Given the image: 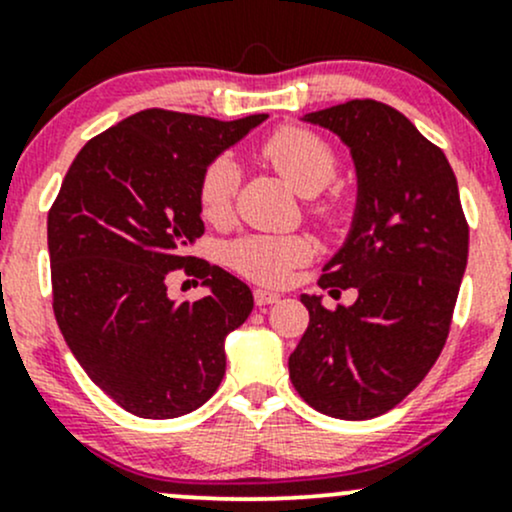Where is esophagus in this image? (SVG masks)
<instances>
[{
    "label": "esophagus",
    "mask_w": 512,
    "mask_h": 512,
    "mask_svg": "<svg viewBox=\"0 0 512 512\" xmlns=\"http://www.w3.org/2000/svg\"><path fill=\"white\" fill-rule=\"evenodd\" d=\"M254 300H256L258 307H263V305H273V302H278L280 295L278 293H271V290L258 288V290H254Z\"/></svg>",
    "instance_id": "esophagus-1"
}]
</instances>
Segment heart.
I'll list each match as a JSON object with an SVG mask.
<instances>
[{"label": "heart", "instance_id": "obj_1", "mask_svg": "<svg viewBox=\"0 0 512 512\" xmlns=\"http://www.w3.org/2000/svg\"><path fill=\"white\" fill-rule=\"evenodd\" d=\"M263 158L293 185L300 195H317L337 173V156L317 134L302 126H283L273 131L261 146ZM239 166L232 156L214 158L200 180L202 217L219 222L232 212L239 190ZM315 212L334 219L332 205H317ZM229 263L244 276L266 285L285 283L295 266L310 261L312 246L305 236H246L227 251Z\"/></svg>", "mask_w": 512, "mask_h": 512}]
</instances>
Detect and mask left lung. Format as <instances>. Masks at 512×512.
<instances>
[{"label": "left lung", "mask_w": 512, "mask_h": 512, "mask_svg": "<svg viewBox=\"0 0 512 512\" xmlns=\"http://www.w3.org/2000/svg\"><path fill=\"white\" fill-rule=\"evenodd\" d=\"M300 119L332 131L354 163L351 227L320 288L359 298L327 310L322 295H300L310 324L290 381L324 415L371 420L417 388L447 342L469 227L447 156L398 109L351 100Z\"/></svg>", "instance_id": "left-lung-1"}]
</instances>
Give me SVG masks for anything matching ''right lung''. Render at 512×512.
<instances>
[{"instance_id":"obj_1","label":"right lung","mask_w":512,"mask_h":512,"mask_svg":"<svg viewBox=\"0 0 512 512\" xmlns=\"http://www.w3.org/2000/svg\"><path fill=\"white\" fill-rule=\"evenodd\" d=\"M266 119L146 109L87 141L60 185L48 212L53 312L92 383L131 415H188L222 383L227 337L254 310L249 285L205 263V298L178 302L166 276L205 232V168Z\"/></svg>"}]
</instances>
